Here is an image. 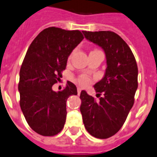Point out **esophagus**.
<instances>
[{"label": "esophagus", "instance_id": "34e87169", "mask_svg": "<svg viewBox=\"0 0 157 157\" xmlns=\"http://www.w3.org/2000/svg\"><path fill=\"white\" fill-rule=\"evenodd\" d=\"M81 87H77V93H78V94H80V92H81Z\"/></svg>", "mask_w": 157, "mask_h": 157}]
</instances>
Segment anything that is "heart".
Listing matches in <instances>:
<instances>
[{
    "label": "heart",
    "instance_id": "1",
    "mask_svg": "<svg viewBox=\"0 0 157 157\" xmlns=\"http://www.w3.org/2000/svg\"><path fill=\"white\" fill-rule=\"evenodd\" d=\"M78 82L80 84H81V85H86V84L89 83L90 80H89L88 77H86V76H81V77L78 79Z\"/></svg>",
    "mask_w": 157,
    "mask_h": 157
}]
</instances>
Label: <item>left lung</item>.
Returning a JSON list of instances; mask_svg holds the SVG:
<instances>
[{
  "instance_id": "obj_1",
  "label": "left lung",
  "mask_w": 157,
  "mask_h": 157,
  "mask_svg": "<svg viewBox=\"0 0 157 157\" xmlns=\"http://www.w3.org/2000/svg\"><path fill=\"white\" fill-rule=\"evenodd\" d=\"M82 32L103 49L107 67L103 78L94 85L97 95L103 96L96 101L82 90L80 112L87 131L95 138L107 139L119 131L132 108L138 88V67L128 45L116 33Z\"/></svg>"
}]
</instances>
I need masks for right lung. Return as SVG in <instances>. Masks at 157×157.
<instances>
[{
    "mask_svg": "<svg viewBox=\"0 0 157 157\" xmlns=\"http://www.w3.org/2000/svg\"><path fill=\"white\" fill-rule=\"evenodd\" d=\"M79 30L44 29L32 41L19 73L20 106L32 130L44 136L58 134L67 117V100L77 94L71 82L61 91L52 90L67 67L72 51L83 40Z\"/></svg>",
    "mask_w": 157,
    "mask_h": 157,
    "instance_id": "add662e5",
    "label": "right lung"
}]
</instances>
